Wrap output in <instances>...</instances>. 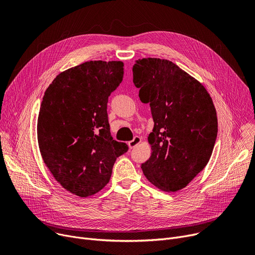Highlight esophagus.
<instances>
[{
  "label": "esophagus",
  "instance_id": "esophagus-1",
  "mask_svg": "<svg viewBox=\"0 0 255 255\" xmlns=\"http://www.w3.org/2000/svg\"><path fill=\"white\" fill-rule=\"evenodd\" d=\"M140 142H141V137L135 136L131 141L128 142V145H129L130 148H133V147H135V146H136V145H137L138 143H140Z\"/></svg>",
  "mask_w": 255,
  "mask_h": 255
}]
</instances>
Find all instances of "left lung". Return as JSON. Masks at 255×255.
I'll list each match as a JSON object with an SVG mask.
<instances>
[{
  "instance_id": "left-lung-1",
  "label": "left lung",
  "mask_w": 255,
  "mask_h": 255,
  "mask_svg": "<svg viewBox=\"0 0 255 255\" xmlns=\"http://www.w3.org/2000/svg\"><path fill=\"white\" fill-rule=\"evenodd\" d=\"M141 103L149 104L154 129L149 159L141 164L149 182L165 192L185 188L211 157L217 136L213 101L203 85L172 61L142 58L133 65Z\"/></svg>"
}]
</instances>
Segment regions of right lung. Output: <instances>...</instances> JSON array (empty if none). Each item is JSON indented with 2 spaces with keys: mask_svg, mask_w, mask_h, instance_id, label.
<instances>
[{
  "mask_svg": "<svg viewBox=\"0 0 255 255\" xmlns=\"http://www.w3.org/2000/svg\"><path fill=\"white\" fill-rule=\"evenodd\" d=\"M122 61H87L60 73L38 117L44 163L63 188L82 198L103 190L128 145L113 139L108 100L123 80Z\"/></svg>",
  "mask_w": 255,
  "mask_h": 255,
  "instance_id": "obj_1",
  "label": "right lung"
}]
</instances>
